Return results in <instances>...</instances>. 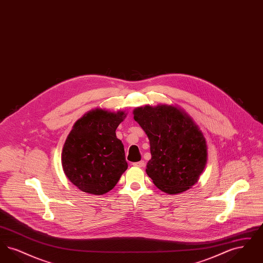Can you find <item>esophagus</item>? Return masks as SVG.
<instances>
[{
  "instance_id": "1",
  "label": "esophagus",
  "mask_w": 263,
  "mask_h": 263,
  "mask_svg": "<svg viewBox=\"0 0 263 263\" xmlns=\"http://www.w3.org/2000/svg\"><path fill=\"white\" fill-rule=\"evenodd\" d=\"M145 161H140V162H137V163H133V165H135V166H139V167H143V166H145Z\"/></svg>"
}]
</instances>
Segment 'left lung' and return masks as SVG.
I'll list each match as a JSON object with an SVG mask.
<instances>
[{
	"instance_id": "8db88e82",
	"label": "left lung",
	"mask_w": 263,
	"mask_h": 263,
	"mask_svg": "<svg viewBox=\"0 0 263 263\" xmlns=\"http://www.w3.org/2000/svg\"><path fill=\"white\" fill-rule=\"evenodd\" d=\"M134 119L150 140L152 159L146 173L168 194L183 192L197 182L207 161L203 134L187 114L171 105H146Z\"/></svg>"
}]
</instances>
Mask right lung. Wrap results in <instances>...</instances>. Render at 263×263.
Returning <instances> with one entry per match:
<instances>
[{
	"label": "right lung",
	"instance_id": "obj_1",
	"mask_svg": "<svg viewBox=\"0 0 263 263\" xmlns=\"http://www.w3.org/2000/svg\"><path fill=\"white\" fill-rule=\"evenodd\" d=\"M124 112L97 109L78 120L62 152L65 175L84 192L102 195L111 190L128 167L115 130Z\"/></svg>",
	"mask_w": 263,
	"mask_h": 263
}]
</instances>
